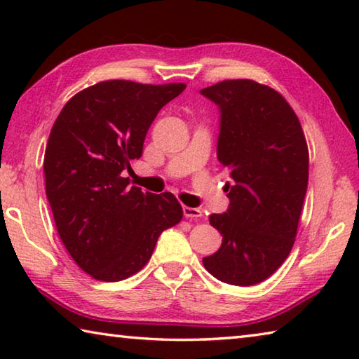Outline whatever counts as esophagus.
Wrapping results in <instances>:
<instances>
[{
  "label": "esophagus",
  "mask_w": 359,
  "mask_h": 359,
  "mask_svg": "<svg viewBox=\"0 0 359 359\" xmlns=\"http://www.w3.org/2000/svg\"><path fill=\"white\" fill-rule=\"evenodd\" d=\"M184 215L187 218H191V220H194V218L203 217V210L198 208H188V205H184Z\"/></svg>",
  "instance_id": "34e87169"
}]
</instances>
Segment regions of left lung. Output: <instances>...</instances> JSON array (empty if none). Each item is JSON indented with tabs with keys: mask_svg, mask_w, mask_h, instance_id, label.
I'll return each mask as SVG.
<instances>
[{
	"mask_svg": "<svg viewBox=\"0 0 359 359\" xmlns=\"http://www.w3.org/2000/svg\"><path fill=\"white\" fill-rule=\"evenodd\" d=\"M201 95L220 109L217 158L229 169V208L209 222L222 247L203 258L218 280L250 287L282 266L297 233L309 182L299 118L283 96L250 79L223 81Z\"/></svg>",
	"mask_w": 359,
	"mask_h": 359,
	"instance_id": "1",
	"label": "left lung"
}]
</instances>
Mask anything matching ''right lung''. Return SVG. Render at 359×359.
<instances>
[{
  "mask_svg": "<svg viewBox=\"0 0 359 359\" xmlns=\"http://www.w3.org/2000/svg\"><path fill=\"white\" fill-rule=\"evenodd\" d=\"M185 83L106 81L66 102L44 155L46 194L60 239L83 272L118 282L147 264L184 210L172 193H142L123 177L142 155L160 109Z\"/></svg>",
  "mask_w": 359,
  "mask_h": 359,
  "instance_id": "1",
  "label": "right lung"
}]
</instances>
